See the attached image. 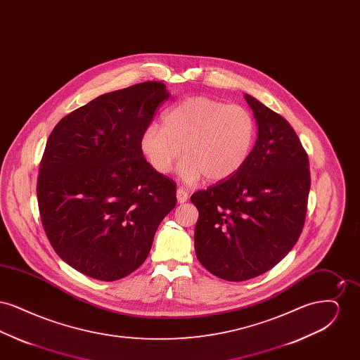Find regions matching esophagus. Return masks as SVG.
I'll use <instances>...</instances> for the list:
<instances>
[{
	"label": "esophagus",
	"instance_id": "1",
	"mask_svg": "<svg viewBox=\"0 0 360 360\" xmlns=\"http://www.w3.org/2000/svg\"><path fill=\"white\" fill-rule=\"evenodd\" d=\"M176 200L179 204H185L188 200V193L186 190H184L182 188L176 190Z\"/></svg>",
	"mask_w": 360,
	"mask_h": 360
}]
</instances>
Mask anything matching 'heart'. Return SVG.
I'll list each match as a JSON object with an SVG mask.
<instances>
[{
    "label": "heart",
    "mask_w": 360,
    "mask_h": 360,
    "mask_svg": "<svg viewBox=\"0 0 360 360\" xmlns=\"http://www.w3.org/2000/svg\"><path fill=\"white\" fill-rule=\"evenodd\" d=\"M257 139V124L239 105L194 96L169 108L162 128L150 124L140 135V151L155 172L166 174L185 155L178 174L188 184L219 182L233 176L248 160Z\"/></svg>",
    "instance_id": "obj_1"
}]
</instances>
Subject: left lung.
<instances>
[{"instance_id": "obj_1", "label": "left lung", "mask_w": 360, "mask_h": 360, "mask_svg": "<svg viewBox=\"0 0 360 360\" xmlns=\"http://www.w3.org/2000/svg\"><path fill=\"white\" fill-rule=\"evenodd\" d=\"M257 120V139L243 169L194 193L198 209L194 248L200 263L225 281L262 275L290 252L307 214L308 154L290 124L244 94Z\"/></svg>"}]
</instances>
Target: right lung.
I'll use <instances>...</instances> for the list:
<instances>
[{"mask_svg": "<svg viewBox=\"0 0 360 360\" xmlns=\"http://www.w3.org/2000/svg\"><path fill=\"white\" fill-rule=\"evenodd\" d=\"M170 97L162 82L110 91L75 109L47 140L37 204L52 248L100 281L134 273L176 204V186L140 151V135Z\"/></svg>", "mask_w": 360, "mask_h": 360, "instance_id": "1", "label": "right lung"}]
</instances>
